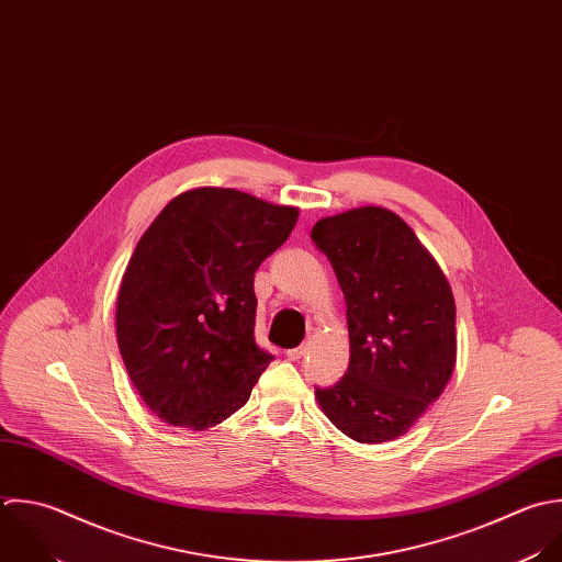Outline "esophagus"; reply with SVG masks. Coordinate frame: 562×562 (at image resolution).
<instances>
[{"instance_id": "34e87169", "label": "esophagus", "mask_w": 562, "mask_h": 562, "mask_svg": "<svg viewBox=\"0 0 562 562\" xmlns=\"http://www.w3.org/2000/svg\"><path fill=\"white\" fill-rule=\"evenodd\" d=\"M306 346H300V348H293V350H286V359L289 361H300L304 355H306Z\"/></svg>"}]
</instances>
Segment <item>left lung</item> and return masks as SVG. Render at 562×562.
Segmentation results:
<instances>
[{
	"label": "left lung",
	"instance_id": "1",
	"mask_svg": "<svg viewBox=\"0 0 562 562\" xmlns=\"http://www.w3.org/2000/svg\"><path fill=\"white\" fill-rule=\"evenodd\" d=\"M313 243L346 297L348 372L315 387L322 412L348 438L381 445L414 427L456 368V300L414 229L376 205L319 218Z\"/></svg>",
	"mask_w": 562,
	"mask_h": 562
}]
</instances>
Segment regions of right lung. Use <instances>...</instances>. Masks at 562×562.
I'll return each mask as SVG.
<instances>
[{"instance_id":"1","label":"right lung","mask_w":562,"mask_h":562,"mask_svg":"<svg viewBox=\"0 0 562 562\" xmlns=\"http://www.w3.org/2000/svg\"><path fill=\"white\" fill-rule=\"evenodd\" d=\"M297 214L234 188H194L139 238L115 333L131 383L164 423L203 431L249 401L273 359L254 339V273Z\"/></svg>"}]
</instances>
